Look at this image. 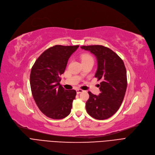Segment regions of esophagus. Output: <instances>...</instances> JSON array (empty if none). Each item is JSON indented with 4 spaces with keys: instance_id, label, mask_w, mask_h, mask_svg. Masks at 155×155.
Masks as SVG:
<instances>
[{
    "instance_id": "1",
    "label": "esophagus",
    "mask_w": 155,
    "mask_h": 155,
    "mask_svg": "<svg viewBox=\"0 0 155 155\" xmlns=\"http://www.w3.org/2000/svg\"><path fill=\"white\" fill-rule=\"evenodd\" d=\"M82 92H83V90H81V89H78V90H76V93H77V94H79V93H82Z\"/></svg>"
}]
</instances>
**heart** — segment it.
Masks as SVG:
<instances>
[{
  "mask_svg": "<svg viewBox=\"0 0 155 155\" xmlns=\"http://www.w3.org/2000/svg\"><path fill=\"white\" fill-rule=\"evenodd\" d=\"M92 58V57L88 54H84L83 55H82V61L86 60V59H88V58Z\"/></svg>",
  "mask_w": 155,
  "mask_h": 155,
  "instance_id": "b5f03b06",
  "label": "heart"
}]
</instances>
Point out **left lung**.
Instances as JSON below:
<instances>
[{"instance_id":"8db88e82","label":"left lung","mask_w":155,"mask_h":155,"mask_svg":"<svg viewBox=\"0 0 155 155\" xmlns=\"http://www.w3.org/2000/svg\"><path fill=\"white\" fill-rule=\"evenodd\" d=\"M96 56L98 68L95 78L101 80V93L95 95L88 92L86 103L87 114L94 119L105 120L115 114L120 108L127 85L126 69L121 58L111 49L102 45L81 47Z\"/></svg>"}]
</instances>
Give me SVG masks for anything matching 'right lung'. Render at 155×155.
<instances>
[{
  "label": "right lung",
  "instance_id": "obj_1",
  "mask_svg": "<svg viewBox=\"0 0 155 155\" xmlns=\"http://www.w3.org/2000/svg\"><path fill=\"white\" fill-rule=\"evenodd\" d=\"M79 45L51 47L40 55L33 65L30 86L33 98L40 111L53 119H62L71 113L76 91L66 90L60 84L71 55Z\"/></svg>",
  "mask_w": 155,
  "mask_h": 155
}]
</instances>
